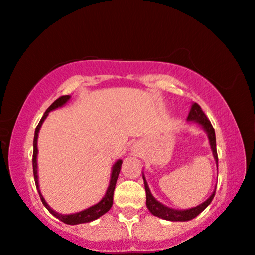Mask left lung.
<instances>
[{"label": "left lung", "mask_w": 255, "mask_h": 255, "mask_svg": "<svg viewBox=\"0 0 255 255\" xmlns=\"http://www.w3.org/2000/svg\"><path fill=\"white\" fill-rule=\"evenodd\" d=\"M188 120L198 122V124L202 125V127L204 128L206 133H208L210 145H211L213 156H215L216 162L218 163L215 129H213L211 122H210L208 117H206L204 112H203L202 107L199 106L197 103L192 104L191 110H190V113L188 115ZM143 181H144L145 196H147V202H145V204H147V208L149 211H150L152 215L156 217H159V218L165 219V220H171V222H186V220L193 219L195 217L198 216L202 211H204V209L206 208V206H208L210 203L212 202L213 197H215V193H216V191H213L212 195L210 196V198L206 199V201L204 203H202V204L196 206V208H192L189 210H174V209L167 208L165 205H163L159 202L156 201V199L154 198V196L151 195L150 190H149V186L147 184V182H145L144 177H143Z\"/></svg>", "instance_id": "left-lung-1"}]
</instances>
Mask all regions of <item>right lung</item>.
I'll use <instances>...</instances> for the list:
<instances>
[{"label":"right lung","instance_id":"add662e5","mask_svg":"<svg viewBox=\"0 0 255 255\" xmlns=\"http://www.w3.org/2000/svg\"><path fill=\"white\" fill-rule=\"evenodd\" d=\"M69 99H70V96H62V97H59L57 100H54L53 103L50 105V107L45 111V113H44L42 119H40L39 124L37 125L36 130H35V137H33L32 168H33V177H35L36 188H37V190H38L39 197H40V199H42V203L44 204V206H45V208L49 210V211L52 213L54 217H57V218L62 220L63 223L69 224V225H77V224L88 223V222H92V220H96V219L99 218V217L105 215V213H106L108 210L112 208V205H113V195H114L115 184H117L119 172H120V170H121L122 161L119 159V161L113 165V170H112V177H111L110 186H108L106 195H105L104 198L101 199V201L98 203V204L91 206V208L84 210V211H80L78 213H73V215H60V213H57L56 211H53V210L51 209L49 205H47V203L45 202V199L43 198L42 193H40V191H39V186H38V176H37V151H38V150H37V138H38V133H39L40 126H42L44 119L47 117L49 112L54 110V108H57V107L63 106V105L65 104Z\"/></svg>","mask_w":255,"mask_h":255}]
</instances>
